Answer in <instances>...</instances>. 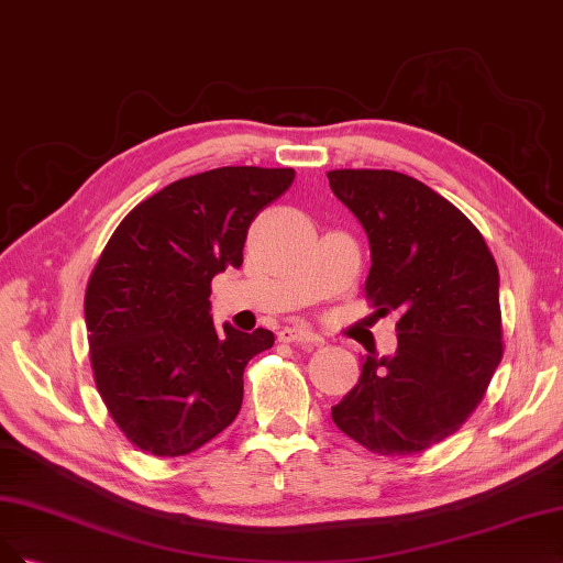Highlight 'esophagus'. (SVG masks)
<instances>
[{
    "instance_id": "obj_1",
    "label": "esophagus",
    "mask_w": 563,
    "mask_h": 563,
    "mask_svg": "<svg viewBox=\"0 0 563 563\" xmlns=\"http://www.w3.org/2000/svg\"><path fill=\"white\" fill-rule=\"evenodd\" d=\"M278 339L285 343H322V336L308 328V324H287L278 332Z\"/></svg>"
}]
</instances>
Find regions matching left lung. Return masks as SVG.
Returning a JSON list of instances; mask_svg holds the SVG:
<instances>
[{
	"instance_id": "1",
	"label": "left lung",
	"mask_w": 563,
	"mask_h": 563,
	"mask_svg": "<svg viewBox=\"0 0 563 563\" xmlns=\"http://www.w3.org/2000/svg\"><path fill=\"white\" fill-rule=\"evenodd\" d=\"M328 177L367 233V297L402 313L397 351L365 355L332 421L380 456L421 453L467 421L503 357L498 266L475 224L419 179L395 170Z\"/></svg>"
}]
</instances>
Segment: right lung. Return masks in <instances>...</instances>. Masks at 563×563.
Returning <instances> with one entry per match:
<instances>
[{"mask_svg":"<svg viewBox=\"0 0 563 563\" xmlns=\"http://www.w3.org/2000/svg\"><path fill=\"white\" fill-rule=\"evenodd\" d=\"M292 168L224 166L133 208L90 274L84 316L96 386L112 419L154 456H185L233 423L243 372L274 332L214 328L210 283L241 268L252 220Z\"/></svg>","mask_w":563,"mask_h":563,"instance_id":"add662e5","label":"right lung"}]
</instances>
